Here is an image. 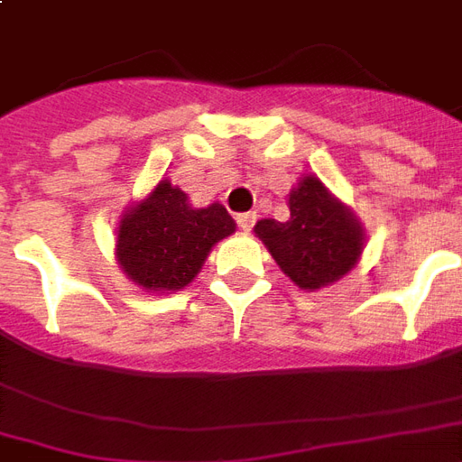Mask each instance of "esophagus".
I'll use <instances>...</instances> for the list:
<instances>
[{
  "mask_svg": "<svg viewBox=\"0 0 462 462\" xmlns=\"http://www.w3.org/2000/svg\"><path fill=\"white\" fill-rule=\"evenodd\" d=\"M237 225H240V230H245V232L253 230L254 212H242V215H237Z\"/></svg>",
  "mask_w": 462,
  "mask_h": 462,
  "instance_id": "34e87169",
  "label": "esophagus"
}]
</instances>
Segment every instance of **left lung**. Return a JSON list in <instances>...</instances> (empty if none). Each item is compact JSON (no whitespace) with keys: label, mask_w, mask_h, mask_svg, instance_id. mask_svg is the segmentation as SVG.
I'll return each mask as SVG.
<instances>
[{"label":"left lung","mask_w":462,"mask_h":462,"mask_svg":"<svg viewBox=\"0 0 462 462\" xmlns=\"http://www.w3.org/2000/svg\"><path fill=\"white\" fill-rule=\"evenodd\" d=\"M285 222L260 220L254 235L300 290H320L353 270L365 232L347 205L332 198L318 177H302L290 192Z\"/></svg>","instance_id":"8db88e82"}]
</instances>
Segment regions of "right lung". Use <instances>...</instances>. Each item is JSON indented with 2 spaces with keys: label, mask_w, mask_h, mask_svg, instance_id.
<instances>
[{
  "label": "right lung",
  "mask_w": 462,
  "mask_h": 462,
  "mask_svg": "<svg viewBox=\"0 0 462 462\" xmlns=\"http://www.w3.org/2000/svg\"><path fill=\"white\" fill-rule=\"evenodd\" d=\"M235 232V220L220 202L192 208L170 180H160L147 198L132 205L117 230V263L144 290H182L209 250Z\"/></svg>",
  "instance_id": "add662e5"
}]
</instances>
